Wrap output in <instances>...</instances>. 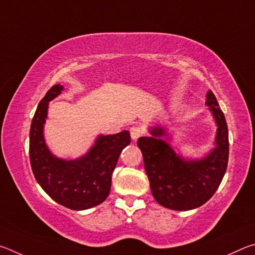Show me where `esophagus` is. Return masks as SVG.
<instances>
[{
  "mask_svg": "<svg viewBox=\"0 0 255 255\" xmlns=\"http://www.w3.org/2000/svg\"><path fill=\"white\" fill-rule=\"evenodd\" d=\"M129 131H130V136H131V139L132 140H137L138 138H139L141 135H143V128L139 127V126H132L129 129Z\"/></svg>",
  "mask_w": 255,
  "mask_h": 255,
  "instance_id": "obj_1",
  "label": "esophagus"
}]
</instances>
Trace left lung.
<instances>
[{"mask_svg":"<svg viewBox=\"0 0 255 255\" xmlns=\"http://www.w3.org/2000/svg\"><path fill=\"white\" fill-rule=\"evenodd\" d=\"M206 106L217 126L214 145L200 158H185L170 145L166 128L156 125L150 136L138 138L154 199L172 210H191L208 201L218 189L228 163V129L214 93L206 94ZM165 136V138H163Z\"/></svg>","mask_w":255,"mask_h":255,"instance_id":"obj_1","label":"left lung"}]
</instances>
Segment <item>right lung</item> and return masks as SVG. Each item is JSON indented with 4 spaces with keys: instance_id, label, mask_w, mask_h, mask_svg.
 I'll list each match as a JSON object with an SVG mask.
<instances>
[{
    "instance_id": "add662e5",
    "label": "right lung",
    "mask_w": 255,
    "mask_h": 255,
    "mask_svg": "<svg viewBox=\"0 0 255 255\" xmlns=\"http://www.w3.org/2000/svg\"><path fill=\"white\" fill-rule=\"evenodd\" d=\"M64 86H51L37 107L30 128L29 155L37 182L51 199L66 208L85 210L100 205L109 196L111 176L122 150L130 144L128 130L115 135H99L81 157L65 159L50 152L44 128L48 106Z\"/></svg>"
}]
</instances>
